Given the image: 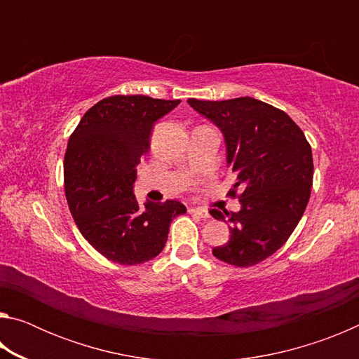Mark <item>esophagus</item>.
Returning a JSON list of instances; mask_svg holds the SVG:
<instances>
[{"label":"esophagus","mask_w":359,"mask_h":359,"mask_svg":"<svg viewBox=\"0 0 359 359\" xmlns=\"http://www.w3.org/2000/svg\"><path fill=\"white\" fill-rule=\"evenodd\" d=\"M190 214H193V215H198L199 218H203V220H208V218H210V215H209V212L205 210V209H198V208H191L190 209Z\"/></svg>","instance_id":"esophagus-1"}]
</instances>
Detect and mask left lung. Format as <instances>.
<instances>
[{"label": "left lung", "mask_w": 359, "mask_h": 359, "mask_svg": "<svg viewBox=\"0 0 359 359\" xmlns=\"http://www.w3.org/2000/svg\"><path fill=\"white\" fill-rule=\"evenodd\" d=\"M194 111L220 128L239 212L212 209L229 223L231 238L212 253L224 263L248 267L276 253L299 223L311 198L312 149L302 130L280 109L259 100H188Z\"/></svg>", "instance_id": "8db88e82"}]
</instances>
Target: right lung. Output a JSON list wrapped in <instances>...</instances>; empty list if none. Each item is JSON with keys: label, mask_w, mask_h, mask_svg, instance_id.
Returning <instances> with one entry per match:
<instances>
[{"label": "right lung", "mask_w": 359, "mask_h": 359, "mask_svg": "<svg viewBox=\"0 0 359 359\" xmlns=\"http://www.w3.org/2000/svg\"><path fill=\"white\" fill-rule=\"evenodd\" d=\"M180 100L115 95L96 102L79 121L65 154V193L79 231L114 263L155 258L172 218L187 208L175 199L139 205L136 166L150 147L155 121Z\"/></svg>", "instance_id": "obj_1"}]
</instances>
